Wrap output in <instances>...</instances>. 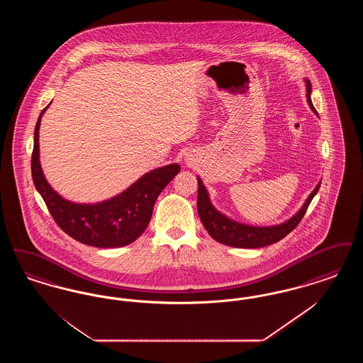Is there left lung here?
Listing matches in <instances>:
<instances>
[{"label":"left lung","instance_id":"8db88e82","mask_svg":"<svg viewBox=\"0 0 363 363\" xmlns=\"http://www.w3.org/2000/svg\"><path fill=\"white\" fill-rule=\"evenodd\" d=\"M306 83V98L308 104L311 106L314 114H317L314 106L311 104V84L309 80H305ZM199 184V193H197V211L199 216L201 219V223L206 227L208 234L215 240L227 246L233 247H262L272 245L275 242L283 240L287 234H290L298 223L302 220L306 209L309 207L313 197L317 194L320 189L321 181L317 184V186L309 194L306 201L301 209L291 216L289 220L275 225H249L233 220L220 211L212 206L208 190L206 189L203 181L200 177H197Z\"/></svg>","mask_w":363,"mask_h":363}]
</instances>
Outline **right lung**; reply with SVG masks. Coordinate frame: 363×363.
I'll list each match as a JSON object with an SVG mask.
<instances>
[{
	"mask_svg": "<svg viewBox=\"0 0 363 363\" xmlns=\"http://www.w3.org/2000/svg\"><path fill=\"white\" fill-rule=\"evenodd\" d=\"M48 104L35 126L31 172L36 190L45 200L52 219L76 241L95 247H121L136 241L151 220L160 191L179 173L172 163L140 177L128 189L101 203L86 204L64 199L52 189L39 160V128Z\"/></svg>",
	"mask_w": 363,
	"mask_h": 363,
	"instance_id": "add662e5",
	"label": "right lung"
}]
</instances>
